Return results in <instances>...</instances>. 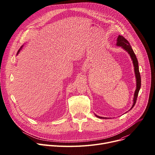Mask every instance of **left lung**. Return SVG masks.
Instances as JSON below:
<instances>
[{
  "label": "left lung",
  "mask_w": 155,
  "mask_h": 155,
  "mask_svg": "<svg viewBox=\"0 0 155 155\" xmlns=\"http://www.w3.org/2000/svg\"><path fill=\"white\" fill-rule=\"evenodd\" d=\"M117 46H121L122 48H124L125 50H126L128 53L131 58H132V59L134 66L135 73V76H136V78H137V89L135 90V94H134V104H133L132 108L130 109H132L136 104L137 97H138V94L139 91H140V87H141V76H140V72H139L138 62V60H137V56H136L133 49L132 48V47H131L130 44L129 43V42L127 40H126L124 37L119 35V36L117 38ZM96 116L99 117V118H103V117H101L99 116H97L96 115Z\"/></svg>",
  "instance_id": "1"
}]
</instances>
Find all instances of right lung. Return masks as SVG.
Returning a JSON list of instances; mask_svg holds the SVG:
<instances>
[{
    "instance_id": "add662e5",
    "label": "right lung",
    "mask_w": 155,
    "mask_h": 155,
    "mask_svg": "<svg viewBox=\"0 0 155 155\" xmlns=\"http://www.w3.org/2000/svg\"><path fill=\"white\" fill-rule=\"evenodd\" d=\"M20 49H21V48H20ZM19 51H20V50H18V52H17V54H18V53H19Z\"/></svg>"
}]
</instances>
